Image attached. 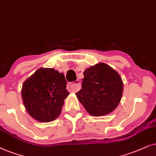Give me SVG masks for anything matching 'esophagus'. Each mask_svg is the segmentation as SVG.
<instances>
[{
  "instance_id": "obj_1",
  "label": "esophagus",
  "mask_w": 156,
  "mask_h": 156,
  "mask_svg": "<svg viewBox=\"0 0 156 156\" xmlns=\"http://www.w3.org/2000/svg\"><path fill=\"white\" fill-rule=\"evenodd\" d=\"M67 88H68V90L69 91L76 93L80 90V88H81V85H80V83L79 80H76V81L73 83H68L67 86Z\"/></svg>"
}]
</instances>
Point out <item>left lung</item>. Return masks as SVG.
<instances>
[{"instance_id": "8db88e82", "label": "left lung", "mask_w": 156, "mask_h": 156, "mask_svg": "<svg viewBox=\"0 0 156 156\" xmlns=\"http://www.w3.org/2000/svg\"><path fill=\"white\" fill-rule=\"evenodd\" d=\"M83 75L82 89L76 95L87 112L98 117L114 111L123 95L120 75L103 63L87 68Z\"/></svg>"}]
</instances>
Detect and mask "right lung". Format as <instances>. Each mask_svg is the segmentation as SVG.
Instances as JSON below:
<instances>
[{
  "instance_id": "right-lung-1",
  "label": "right lung",
  "mask_w": 156,
  "mask_h": 156,
  "mask_svg": "<svg viewBox=\"0 0 156 156\" xmlns=\"http://www.w3.org/2000/svg\"><path fill=\"white\" fill-rule=\"evenodd\" d=\"M65 76L53 68H40L24 82L22 98L28 113L40 122L58 117L69 95Z\"/></svg>"
}]
</instances>
